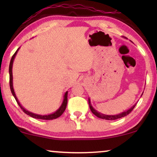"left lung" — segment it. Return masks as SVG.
<instances>
[{
  "mask_svg": "<svg viewBox=\"0 0 157 157\" xmlns=\"http://www.w3.org/2000/svg\"><path fill=\"white\" fill-rule=\"evenodd\" d=\"M141 96H142V94H141ZM89 107H90V109H91V112L93 113L94 115L96 116L97 117L100 118V119H106V120H116V119H120V118L124 117H126V116H127L128 114H129V113L132 111L133 109H134V108L135 107V106H136V104H134L132 107H131V109H128V110L124 111V112H122L117 115H106V114H103V113H100V112H98V111L95 110V109L93 108V106H91V101H90V98H89Z\"/></svg>",
  "mask_w": 157,
  "mask_h": 157,
  "instance_id": "8db88e82",
  "label": "left lung"
}]
</instances>
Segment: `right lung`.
Segmentation results:
<instances>
[{"mask_svg":"<svg viewBox=\"0 0 157 157\" xmlns=\"http://www.w3.org/2000/svg\"><path fill=\"white\" fill-rule=\"evenodd\" d=\"M18 50L16 51V53H14L13 55V56L11 58V60H10V65H9V74H10V81H9V83H10V91H11V93L13 94V96H14L15 99L18 103V104L19 105V106L21 107V109H22L23 112L25 113H26L27 115L30 116V117H33V118H35V119H44V120H52V119H57V118H59V117H61V116L63 114V113L64 112V111H65V109L66 108V106H67V102H68V98H67V96H68V91H66L65 94H64V98H63V103H62L61 106H60V108L58 109V110L56 111V112L51 113V114H48V115H39V114H36V113H33L32 112H30V111L25 110V109L23 108V107L21 106L20 103H19L18 98H17L16 96V94H15L14 92V89H13V74H12V68H13V60L15 59V56H16L17 52H18Z\"/></svg>","mask_w":157,"mask_h":157,"instance_id":"1","label":"right lung"}]
</instances>
